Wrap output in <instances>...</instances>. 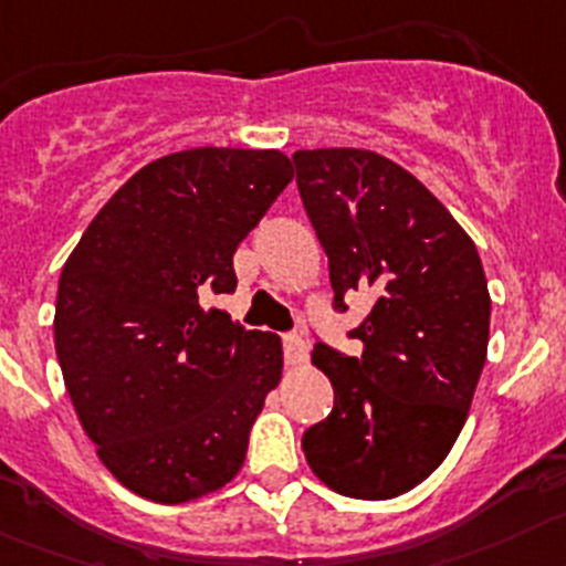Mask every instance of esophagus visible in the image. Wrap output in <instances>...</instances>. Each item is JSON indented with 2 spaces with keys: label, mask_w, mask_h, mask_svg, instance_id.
I'll return each instance as SVG.
<instances>
[{
  "label": "esophagus",
  "mask_w": 566,
  "mask_h": 566,
  "mask_svg": "<svg viewBox=\"0 0 566 566\" xmlns=\"http://www.w3.org/2000/svg\"><path fill=\"white\" fill-rule=\"evenodd\" d=\"M283 350H286V361L292 367L303 365V361L308 359V345H305V342L294 334L283 336Z\"/></svg>",
  "instance_id": "34e87169"
}]
</instances>
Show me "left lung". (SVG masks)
I'll use <instances>...</instances> for the list:
<instances>
[{
    "instance_id": "left-lung-1",
    "label": "left lung",
    "mask_w": 566,
    "mask_h": 566,
    "mask_svg": "<svg viewBox=\"0 0 566 566\" xmlns=\"http://www.w3.org/2000/svg\"><path fill=\"white\" fill-rule=\"evenodd\" d=\"M328 255L334 308L365 294L361 356L317 342L334 409L303 434L311 471L354 500H392L452 452L489 354L491 294L469 232L409 170L365 148L294 154Z\"/></svg>"
}]
</instances>
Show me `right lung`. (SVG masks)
<instances>
[{
    "label": "right lung",
    "instance_id": "right-lung-1",
    "mask_svg": "<svg viewBox=\"0 0 566 566\" xmlns=\"http://www.w3.org/2000/svg\"><path fill=\"white\" fill-rule=\"evenodd\" d=\"M274 148H190L139 168L103 205L55 300V354L83 432L117 483L163 505L224 489L283 376V342L207 294L283 188Z\"/></svg>",
    "mask_w": 566,
    "mask_h": 566
}]
</instances>
